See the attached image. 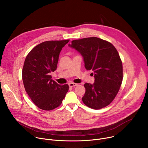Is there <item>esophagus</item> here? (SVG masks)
Listing matches in <instances>:
<instances>
[{"instance_id": "34e87169", "label": "esophagus", "mask_w": 148, "mask_h": 148, "mask_svg": "<svg viewBox=\"0 0 148 148\" xmlns=\"http://www.w3.org/2000/svg\"><path fill=\"white\" fill-rule=\"evenodd\" d=\"M69 85L70 87H75L78 85V84L76 83H74V82H70V83H69Z\"/></svg>"}]
</instances>
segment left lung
Returning <instances> with one entry per match:
<instances>
[{
  "instance_id": "8db88e82",
  "label": "left lung",
  "mask_w": 148,
  "mask_h": 148,
  "mask_svg": "<svg viewBox=\"0 0 148 148\" xmlns=\"http://www.w3.org/2000/svg\"><path fill=\"white\" fill-rule=\"evenodd\" d=\"M69 46L81 54L85 68L94 71L95 82L84 84L82 102L95 110L107 107L118 94L123 79L122 63L116 49L95 37L73 40Z\"/></svg>"
}]
</instances>
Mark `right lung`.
I'll list each match as a JSON object with an SVG mask.
<instances>
[{
    "instance_id": "right-lung-1",
    "label": "right lung",
    "mask_w": 148,
    "mask_h": 148,
    "mask_svg": "<svg viewBox=\"0 0 148 148\" xmlns=\"http://www.w3.org/2000/svg\"><path fill=\"white\" fill-rule=\"evenodd\" d=\"M70 40L43 42L27 54L22 70L25 90L39 108L50 111L61 105L69 91L68 84L61 86L51 79L57 69L60 53Z\"/></svg>"
}]
</instances>
